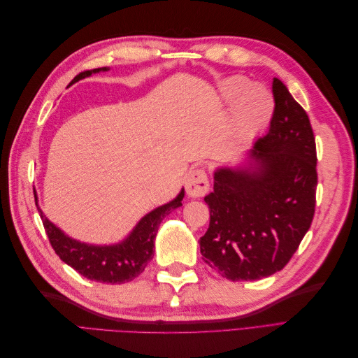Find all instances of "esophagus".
I'll list each match as a JSON object with an SVG mask.
<instances>
[{"label":"esophagus","mask_w":358,"mask_h":358,"mask_svg":"<svg viewBox=\"0 0 358 358\" xmlns=\"http://www.w3.org/2000/svg\"><path fill=\"white\" fill-rule=\"evenodd\" d=\"M185 189H187L188 197L191 199L203 197L204 194L209 191V179H208V175H206V171L201 169L189 171L185 182Z\"/></svg>","instance_id":"34e87169"}]
</instances>
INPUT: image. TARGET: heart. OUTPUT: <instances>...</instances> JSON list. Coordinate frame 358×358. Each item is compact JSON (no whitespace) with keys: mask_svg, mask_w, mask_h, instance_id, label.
Wrapping results in <instances>:
<instances>
[{"mask_svg":"<svg viewBox=\"0 0 358 358\" xmlns=\"http://www.w3.org/2000/svg\"><path fill=\"white\" fill-rule=\"evenodd\" d=\"M221 100L231 104L224 137L230 143H246L268 124L275 110L272 92L252 83L245 76L234 74L218 85Z\"/></svg>","mask_w":358,"mask_h":358,"instance_id":"heart-1","label":"heart"}]
</instances>
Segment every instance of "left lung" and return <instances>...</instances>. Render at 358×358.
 Returning <instances> with one entry per match:
<instances>
[{"label":"left lung","mask_w":358,"mask_h":358,"mask_svg":"<svg viewBox=\"0 0 358 358\" xmlns=\"http://www.w3.org/2000/svg\"><path fill=\"white\" fill-rule=\"evenodd\" d=\"M268 133L245 162L218 167L209 229L200 252L230 280H257L282 270L308 233L315 212L317 149L309 117L287 86L273 79Z\"/></svg>","instance_id":"1"}]
</instances>
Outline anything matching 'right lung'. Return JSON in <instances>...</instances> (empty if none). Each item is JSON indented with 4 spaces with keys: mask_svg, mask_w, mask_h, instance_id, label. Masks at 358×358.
I'll list each match as a JSON object with an SVG mask.
<instances>
[{
    "mask_svg": "<svg viewBox=\"0 0 358 358\" xmlns=\"http://www.w3.org/2000/svg\"><path fill=\"white\" fill-rule=\"evenodd\" d=\"M109 70V67H101L83 71L76 76L71 83L90 78L95 73ZM183 196H185V191L182 188L171 201L146 213L124 241L113 245H92L73 239L59 227L50 222L38 208L37 194L34 192L43 225L57 255L82 276L103 284H125L143 272L148 263L154 258L155 237L161 221L173 209L180 208Z\"/></svg>",
    "mask_w": 358,
    "mask_h": 358,
    "instance_id": "obj_1",
    "label": "right lung"
}]
</instances>
